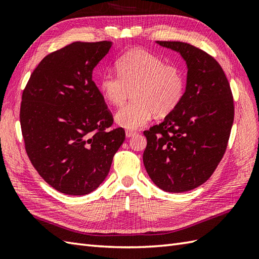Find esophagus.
Segmentation results:
<instances>
[{
    "mask_svg": "<svg viewBox=\"0 0 259 259\" xmlns=\"http://www.w3.org/2000/svg\"><path fill=\"white\" fill-rule=\"evenodd\" d=\"M138 134L136 133V131H133V130H126L125 131V136H126V138H133V137H135V136H137Z\"/></svg>",
    "mask_w": 259,
    "mask_h": 259,
    "instance_id": "obj_1",
    "label": "esophagus"
}]
</instances>
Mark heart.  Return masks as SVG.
I'll return each mask as SVG.
<instances>
[{
    "mask_svg": "<svg viewBox=\"0 0 259 259\" xmlns=\"http://www.w3.org/2000/svg\"><path fill=\"white\" fill-rule=\"evenodd\" d=\"M118 74L104 73L99 80L103 98L121 106L133 91V102L118 110L114 120L120 126L136 130L148 123L153 114L164 117L183 100L186 81L176 64L144 49H134L115 61Z\"/></svg>",
    "mask_w": 259,
    "mask_h": 259,
    "instance_id": "heart-1",
    "label": "heart"
}]
</instances>
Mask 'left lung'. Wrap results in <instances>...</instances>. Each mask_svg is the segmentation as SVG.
<instances>
[{
  "label": "left lung",
  "mask_w": 259,
  "mask_h": 259,
  "mask_svg": "<svg viewBox=\"0 0 259 259\" xmlns=\"http://www.w3.org/2000/svg\"><path fill=\"white\" fill-rule=\"evenodd\" d=\"M179 53L187 65L183 100L161 123L144 133V164L153 184L168 192L197 188L226 151L234 122L229 82L205 51L179 41H156Z\"/></svg>",
  "instance_id": "left-lung-1"
}]
</instances>
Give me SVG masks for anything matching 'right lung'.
<instances>
[{
	"label": "right lung",
	"mask_w": 259,
	"mask_h": 259,
	"mask_svg": "<svg viewBox=\"0 0 259 259\" xmlns=\"http://www.w3.org/2000/svg\"><path fill=\"white\" fill-rule=\"evenodd\" d=\"M112 42H73L38 63L22 95L20 122L27 156L46 183L71 196L88 195L109 174L125 139L109 129L112 115L92 71Z\"/></svg>",
	"instance_id": "1"
}]
</instances>
